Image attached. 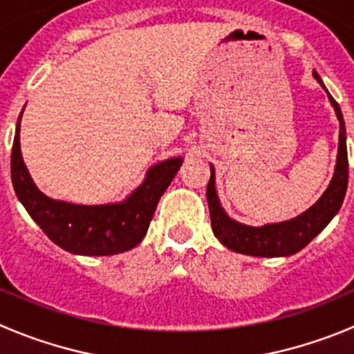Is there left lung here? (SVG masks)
<instances>
[{
  "mask_svg": "<svg viewBox=\"0 0 354 354\" xmlns=\"http://www.w3.org/2000/svg\"><path fill=\"white\" fill-rule=\"evenodd\" d=\"M313 76L328 93L316 71H313ZM328 100L339 120V147L334 177L319 200L297 217L259 225V227L241 224L231 218L218 201L217 189H215V168L210 165L212 174L207 186V201L212 218V231L225 248L254 257H287L302 250L335 217L348 189V147H346V127L341 107L330 93Z\"/></svg>",
  "mask_w": 354,
  "mask_h": 354,
  "instance_id": "left-lung-1",
  "label": "left lung"
}]
</instances>
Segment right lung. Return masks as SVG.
Segmentation results:
<instances>
[{
	"label": "right lung",
	"instance_id": "obj_1",
	"mask_svg": "<svg viewBox=\"0 0 354 354\" xmlns=\"http://www.w3.org/2000/svg\"><path fill=\"white\" fill-rule=\"evenodd\" d=\"M22 113L17 120L12 147V184L19 201L43 233L60 248L76 255H114L137 247L146 236L161 194L179 171L183 156L153 165L142 184L118 203L76 205L53 200L38 189L22 160Z\"/></svg>",
	"mask_w": 354,
	"mask_h": 354
}]
</instances>
